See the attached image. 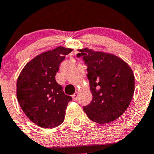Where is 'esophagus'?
<instances>
[{"instance_id":"34e87169","label":"esophagus","mask_w":154,"mask_h":154,"mask_svg":"<svg viewBox=\"0 0 154 154\" xmlns=\"http://www.w3.org/2000/svg\"><path fill=\"white\" fill-rule=\"evenodd\" d=\"M79 93L78 91L75 92V93H74L73 95H72V99H73L74 101H76L78 99V97H79Z\"/></svg>"}]
</instances>
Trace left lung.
<instances>
[{
	"mask_svg": "<svg viewBox=\"0 0 154 154\" xmlns=\"http://www.w3.org/2000/svg\"><path fill=\"white\" fill-rule=\"evenodd\" d=\"M88 66V78L93 99L83 107L88 118L99 124L111 122L129 106L135 90V77L124 60L111 53L81 49Z\"/></svg>",
	"mask_w": 154,
	"mask_h": 154,
	"instance_id": "obj_1",
	"label": "left lung"
}]
</instances>
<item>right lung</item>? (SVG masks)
Segmentation results:
<instances>
[{
    "label": "right lung",
    "instance_id": "right-lung-1",
    "mask_svg": "<svg viewBox=\"0 0 154 154\" xmlns=\"http://www.w3.org/2000/svg\"><path fill=\"white\" fill-rule=\"evenodd\" d=\"M72 49L59 46L44 52L25 65L17 81L19 104L28 119L44 128L59 126L72 100L55 81L59 64Z\"/></svg>",
    "mask_w": 154,
    "mask_h": 154
}]
</instances>
